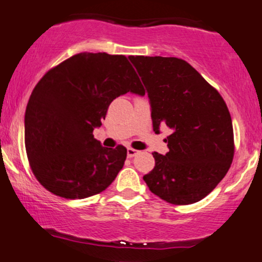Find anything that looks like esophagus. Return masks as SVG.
<instances>
[{
    "label": "esophagus",
    "mask_w": 262,
    "mask_h": 262,
    "mask_svg": "<svg viewBox=\"0 0 262 262\" xmlns=\"http://www.w3.org/2000/svg\"><path fill=\"white\" fill-rule=\"evenodd\" d=\"M138 154H139V151H138V150H135V149H128L127 150L128 158H134V156H137Z\"/></svg>",
    "instance_id": "34e87169"
}]
</instances>
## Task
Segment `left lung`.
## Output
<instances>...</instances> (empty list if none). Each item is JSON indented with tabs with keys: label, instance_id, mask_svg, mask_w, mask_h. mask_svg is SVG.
Returning a JSON list of instances; mask_svg holds the SVG:
<instances>
[{
	"label": "left lung",
	"instance_id": "1",
	"mask_svg": "<svg viewBox=\"0 0 262 262\" xmlns=\"http://www.w3.org/2000/svg\"><path fill=\"white\" fill-rule=\"evenodd\" d=\"M145 85L155 133L169 127V152H152L154 169L143 177L152 193L183 206L203 200L224 179L234 158V133L217 90L185 60L129 56Z\"/></svg>",
	"mask_w": 262,
	"mask_h": 262
}]
</instances>
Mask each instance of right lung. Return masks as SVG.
I'll return each instance as SVG.
<instances>
[{"instance_id": "obj_1", "label": "right lung", "mask_w": 262, "mask_h": 262, "mask_svg": "<svg viewBox=\"0 0 262 262\" xmlns=\"http://www.w3.org/2000/svg\"><path fill=\"white\" fill-rule=\"evenodd\" d=\"M145 93L124 55L80 53L54 66L33 90L25 117L32 172L55 196L82 200L101 193L127 159L123 145L104 148L93 138L111 102Z\"/></svg>"}]
</instances>
